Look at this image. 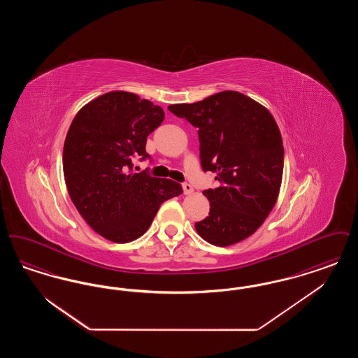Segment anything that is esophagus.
Returning <instances> with one entry per match:
<instances>
[{
  "mask_svg": "<svg viewBox=\"0 0 358 358\" xmlns=\"http://www.w3.org/2000/svg\"><path fill=\"white\" fill-rule=\"evenodd\" d=\"M182 190H184V194H192L193 193V187L190 184H182Z\"/></svg>",
  "mask_w": 358,
  "mask_h": 358,
  "instance_id": "34e87169",
  "label": "esophagus"
}]
</instances>
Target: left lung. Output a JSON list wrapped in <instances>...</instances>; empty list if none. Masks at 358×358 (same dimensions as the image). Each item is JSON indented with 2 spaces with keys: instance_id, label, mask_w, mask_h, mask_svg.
<instances>
[{
  "instance_id": "left-lung-1",
  "label": "left lung",
  "mask_w": 358,
  "mask_h": 358,
  "mask_svg": "<svg viewBox=\"0 0 358 358\" xmlns=\"http://www.w3.org/2000/svg\"><path fill=\"white\" fill-rule=\"evenodd\" d=\"M169 111L197 127L203 171L219 187L204 190L209 216L194 224L205 241L228 247L255 234L276 204L285 149L273 114L238 91H222Z\"/></svg>"
}]
</instances>
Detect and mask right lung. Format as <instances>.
Returning <instances> with one entry per match:
<instances>
[{
	"mask_svg": "<svg viewBox=\"0 0 358 358\" xmlns=\"http://www.w3.org/2000/svg\"><path fill=\"white\" fill-rule=\"evenodd\" d=\"M165 118L159 106L136 94L111 91L85 104L69 126L63 171L69 197L85 222L114 243L141 238L161 204L182 187L131 171L146 139Z\"/></svg>",
	"mask_w": 358,
	"mask_h": 358,
	"instance_id": "1",
	"label": "right lung"
}]
</instances>
